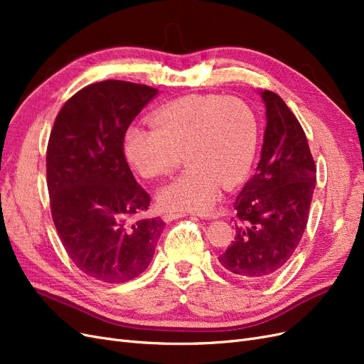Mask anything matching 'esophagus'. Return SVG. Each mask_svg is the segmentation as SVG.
I'll return each mask as SVG.
<instances>
[{"mask_svg":"<svg viewBox=\"0 0 364 364\" xmlns=\"http://www.w3.org/2000/svg\"><path fill=\"white\" fill-rule=\"evenodd\" d=\"M185 215V213H178V211H167V213H164V220L165 222H171V220H178V218H181V217H183Z\"/></svg>","mask_w":364,"mask_h":364,"instance_id":"esophagus-1","label":"esophagus"}]
</instances>
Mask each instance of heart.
Here are the masks:
<instances>
[{
    "label": "heart",
    "instance_id": "heart-1",
    "mask_svg": "<svg viewBox=\"0 0 364 364\" xmlns=\"http://www.w3.org/2000/svg\"><path fill=\"white\" fill-rule=\"evenodd\" d=\"M153 126H132L124 151L147 179L161 178L190 164L179 178L158 191L164 209L205 213L220 185L234 188L249 174L257 156L259 124L252 106L238 97L188 95L162 106Z\"/></svg>",
    "mask_w": 364,
    "mask_h": 364
}]
</instances>
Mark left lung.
<instances>
[{"instance_id":"8db88e82","label":"left lung","mask_w":364,"mask_h":364,"mask_svg":"<svg viewBox=\"0 0 364 364\" xmlns=\"http://www.w3.org/2000/svg\"><path fill=\"white\" fill-rule=\"evenodd\" d=\"M261 97L267 115L261 159L234 202L235 238L218 257L246 282L270 279L289 262L316 188V164L301 123L278 94Z\"/></svg>"}]
</instances>
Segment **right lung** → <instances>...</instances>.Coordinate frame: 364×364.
Returning <instances> with one entry per match:
<instances>
[{
	"label": "right lung",
	"mask_w": 364,
	"mask_h": 364,
	"mask_svg": "<svg viewBox=\"0 0 364 364\" xmlns=\"http://www.w3.org/2000/svg\"><path fill=\"white\" fill-rule=\"evenodd\" d=\"M158 90L124 80L85 86L62 106L47 147L54 226L68 257L87 277L119 284L153 258L161 217H141L150 196L124 156L132 121Z\"/></svg>",
	"instance_id": "obj_1"
}]
</instances>
